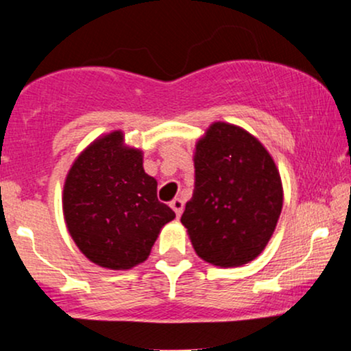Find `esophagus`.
I'll return each instance as SVG.
<instances>
[{
    "instance_id": "esophagus-1",
    "label": "esophagus",
    "mask_w": 351,
    "mask_h": 351,
    "mask_svg": "<svg viewBox=\"0 0 351 351\" xmlns=\"http://www.w3.org/2000/svg\"><path fill=\"white\" fill-rule=\"evenodd\" d=\"M170 206H171V209L173 211H175V215H176V217H180L181 216V213H183V208H184V203L183 201H181L180 198H175L170 203Z\"/></svg>"
}]
</instances>
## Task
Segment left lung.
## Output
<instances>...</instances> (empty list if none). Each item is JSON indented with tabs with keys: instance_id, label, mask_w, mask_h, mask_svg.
<instances>
[{
	"instance_id": "1",
	"label": "left lung",
	"mask_w": 351,
	"mask_h": 351,
	"mask_svg": "<svg viewBox=\"0 0 351 351\" xmlns=\"http://www.w3.org/2000/svg\"><path fill=\"white\" fill-rule=\"evenodd\" d=\"M195 191L181 224L203 261L239 267L256 259L276 231L284 189L271 153L228 122L209 125L195 145Z\"/></svg>"
}]
</instances>
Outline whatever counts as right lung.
I'll use <instances>...</instances> for the list:
<instances>
[{
    "instance_id": "1",
    "label": "right lung",
    "mask_w": 351,
    "mask_h": 351,
    "mask_svg": "<svg viewBox=\"0 0 351 351\" xmlns=\"http://www.w3.org/2000/svg\"><path fill=\"white\" fill-rule=\"evenodd\" d=\"M156 180L143 170V152L125 145L122 130L95 138L66 176L67 231L90 263L127 271L148 259L175 213L156 198Z\"/></svg>"
}]
</instances>
